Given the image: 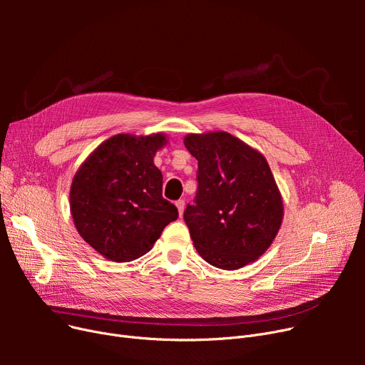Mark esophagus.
<instances>
[{
	"label": "esophagus",
	"instance_id": "esophagus-1",
	"mask_svg": "<svg viewBox=\"0 0 365 365\" xmlns=\"http://www.w3.org/2000/svg\"><path fill=\"white\" fill-rule=\"evenodd\" d=\"M176 207H178V210H179V215L182 216V215H183V210H185V201H183V200H178V201H176Z\"/></svg>",
	"mask_w": 365,
	"mask_h": 365
}]
</instances>
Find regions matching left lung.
<instances>
[{"label": "left lung", "instance_id": "1", "mask_svg": "<svg viewBox=\"0 0 365 365\" xmlns=\"http://www.w3.org/2000/svg\"><path fill=\"white\" fill-rule=\"evenodd\" d=\"M198 189L183 219L200 256L220 269H240L269 247L282 220V200L269 164L225 131L189 134Z\"/></svg>", "mask_w": 365, "mask_h": 365}]
</instances>
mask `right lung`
<instances>
[{"label":"right lung","mask_w":365,"mask_h":365,"mask_svg":"<svg viewBox=\"0 0 365 365\" xmlns=\"http://www.w3.org/2000/svg\"><path fill=\"white\" fill-rule=\"evenodd\" d=\"M164 134H117L83 163L71 185L76 231L96 252L113 262L143 256L163 229L179 217L163 198V175L153 157Z\"/></svg>","instance_id":"add662e5"}]
</instances>
